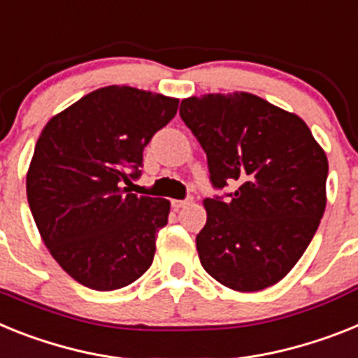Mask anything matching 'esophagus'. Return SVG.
Listing matches in <instances>:
<instances>
[{"label":"esophagus","instance_id":"esophagus-1","mask_svg":"<svg viewBox=\"0 0 358 358\" xmlns=\"http://www.w3.org/2000/svg\"><path fill=\"white\" fill-rule=\"evenodd\" d=\"M189 202H191V198H185V200H173V202H171V206H173L174 209H180V207L187 206Z\"/></svg>","mask_w":358,"mask_h":358}]
</instances>
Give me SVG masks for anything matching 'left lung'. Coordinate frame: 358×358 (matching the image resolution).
Instances as JSON below:
<instances>
[{"label": "left lung", "mask_w": 358, "mask_h": 358, "mask_svg": "<svg viewBox=\"0 0 358 358\" xmlns=\"http://www.w3.org/2000/svg\"><path fill=\"white\" fill-rule=\"evenodd\" d=\"M180 116L207 156L215 189L196 235L200 262L235 291L282 280L304 255L326 209L327 158L296 114L249 92L187 98Z\"/></svg>", "instance_id": "8db88e82"}]
</instances>
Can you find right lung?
I'll return each instance as SVG.
<instances>
[{"label":"right lung","mask_w":358,"mask_h":358,"mask_svg":"<svg viewBox=\"0 0 358 358\" xmlns=\"http://www.w3.org/2000/svg\"><path fill=\"white\" fill-rule=\"evenodd\" d=\"M176 109V98L110 85L41 131L27 173L29 207L54 260L83 286L120 289L151 267L171 203L125 185L142 174L143 149Z\"/></svg>","instance_id":"add662e5"}]
</instances>
